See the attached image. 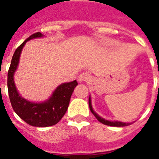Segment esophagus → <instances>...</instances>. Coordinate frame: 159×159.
<instances>
[{
    "label": "esophagus",
    "instance_id": "esophagus-1",
    "mask_svg": "<svg viewBox=\"0 0 159 159\" xmlns=\"http://www.w3.org/2000/svg\"><path fill=\"white\" fill-rule=\"evenodd\" d=\"M91 76L89 73L87 72H83L81 73L79 76H77V81L79 83H83V82H87V81H89Z\"/></svg>",
    "mask_w": 159,
    "mask_h": 159
}]
</instances>
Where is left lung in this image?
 <instances>
[{"mask_svg":"<svg viewBox=\"0 0 159 159\" xmlns=\"http://www.w3.org/2000/svg\"><path fill=\"white\" fill-rule=\"evenodd\" d=\"M89 105L90 111H91V112L93 114V116L96 117L97 120H98L99 122H100L101 123H103V124H106V125H108V126L112 127H124L131 124L130 123H123V122H119V121H111V120H107L105 119V118H103V117H101L100 116H99L93 109V107H92V101H91V96H89Z\"/></svg>","mask_w":159,"mask_h":159,"instance_id":"1","label":"left lung"}]
</instances>
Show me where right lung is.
Masks as SVG:
<instances>
[{
  "mask_svg": "<svg viewBox=\"0 0 159 159\" xmlns=\"http://www.w3.org/2000/svg\"><path fill=\"white\" fill-rule=\"evenodd\" d=\"M42 37L43 35L41 32L35 33L16 49L7 73V89L12 108L21 119L34 127H49L59 123L68 109L71 94L77 86L76 80L61 83L51 96L42 102L30 101L19 94L14 83V74L18 69L23 48L30 40Z\"/></svg>",
  "mask_w": 159,
  "mask_h": 159,
  "instance_id": "right-lung-1",
  "label": "right lung"
}]
</instances>
